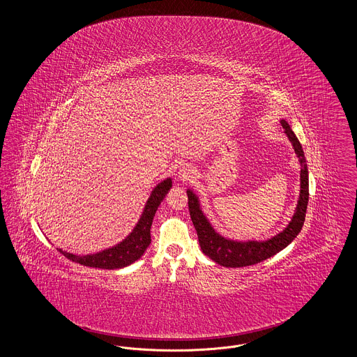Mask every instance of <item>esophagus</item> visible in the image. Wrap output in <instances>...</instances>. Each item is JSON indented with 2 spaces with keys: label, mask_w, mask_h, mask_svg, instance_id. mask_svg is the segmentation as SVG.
<instances>
[{
  "label": "esophagus",
  "mask_w": 357,
  "mask_h": 357,
  "mask_svg": "<svg viewBox=\"0 0 357 357\" xmlns=\"http://www.w3.org/2000/svg\"><path fill=\"white\" fill-rule=\"evenodd\" d=\"M194 174H195L194 169H192L191 166H188V165H182V166L179 167V170H178V175H179V178H181L182 181H186V179L192 178Z\"/></svg>",
  "instance_id": "1"
}]
</instances>
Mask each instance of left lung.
Returning <instances> with one entry per match:
<instances>
[{"instance_id": "left-lung-1", "label": "left lung", "mask_w": 357, "mask_h": 357, "mask_svg": "<svg viewBox=\"0 0 357 357\" xmlns=\"http://www.w3.org/2000/svg\"><path fill=\"white\" fill-rule=\"evenodd\" d=\"M281 126L285 130L289 140L293 144V149L297 153L301 165V190L300 199L297 204L296 213L291 221L284 231L268 241H249V242H237L231 239L221 237L211 225L206 220V217L199 207L198 198L192 191L187 190L188 197V211L191 221L198 234V241L204 255L210 257L214 262L220 264L225 268H243L249 265H255L261 261L271 258L277 255L282 249H285L289 243L298 236L305 221L306 207L309 199V179H307V167H306L305 155L303 151L301 143L297 136L290 130L288 123L281 120Z\"/></svg>"}]
</instances>
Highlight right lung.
<instances>
[{"mask_svg":"<svg viewBox=\"0 0 357 357\" xmlns=\"http://www.w3.org/2000/svg\"><path fill=\"white\" fill-rule=\"evenodd\" d=\"M172 182L170 178L159 183L153 188L150 199L144 207V211L137 222L132 233L126 238L119 245L100 252L98 255H75L66 253L61 249H57L61 255L67 257L72 262H77L80 265L89 266V268H98V269H120L124 266L131 265L139 259L149 245L151 243V225H153V215L158 210V206L163 201L166 194L169 192Z\"/></svg>","mask_w":357,"mask_h":357,"instance_id":"obj_1","label":"right lung"}]
</instances>
